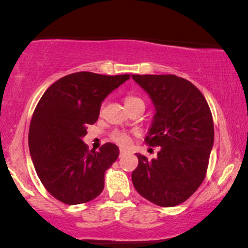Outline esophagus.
Instances as JSON below:
<instances>
[{"label": "esophagus", "mask_w": 248, "mask_h": 248, "mask_svg": "<svg viewBox=\"0 0 248 248\" xmlns=\"http://www.w3.org/2000/svg\"><path fill=\"white\" fill-rule=\"evenodd\" d=\"M126 154H127L126 150L121 149V150H120V157H122V156H124V155H126Z\"/></svg>", "instance_id": "esophagus-1"}]
</instances>
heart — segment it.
<instances>
[{
  "label": "heart",
  "instance_id": "b5f03b06",
  "mask_svg": "<svg viewBox=\"0 0 248 248\" xmlns=\"http://www.w3.org/2000/svg\"><path fill=\"white\" fill-rule=\"evenodd\" d=\"M138 101H142V100L140 98H136V96H127L126 100H124V105L128 106V105L134 104V102H138ZM110 139H112V141H114L115 143H118L119 146L121 147H127L128 144L130 143V141H132V138H130L129 134L120 132V130H115V132H113L112 135H110Z\"/></svg>",
  "mask_w": 248,
  "mask_h": 248
}]
</instances>
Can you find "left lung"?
Wrapping results in <instances>:
<instances>
[{
  "label": "left lung",
  "mask_w": 248,
  "mask_h": 248,
  "mask_svg": "<svg viewBox=\"0 0 248 248\" xmlns=\"http://www.w3.org/2000/svg\"><path fill=\"white\" fill-rule=\"evenodd\" d=\"M149 95L155 114L144 141L160 147L148 161L136 154L132 173L136 191L156 205L186 202L205 178L215 140L209 105L195 85L173 75H132Z\"/></svg>",
  "instance_id": "obj_1"
}]
</instances>
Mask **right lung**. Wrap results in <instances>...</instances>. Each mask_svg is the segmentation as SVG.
<instances>
[{
  "label": "right lung",
  "instance_id": "1",
  "mask_svg": "<svg viewBox=\"0 0 248 248\" xmlns=\"http://www.w3.org/2000/svg\"><path fill=\"white\" fill-rule=\"evenodd\" d=\"M130 78L77 72L53 82L37 105L29 129V150L43 186L69 205L87 203L102 192L105 171L119 157L106 143L88 150L82 138L96 122L106 96Z\"/></svg>",
  "mask_w": 248,
  "mask_h": 248
}]
</instances>
